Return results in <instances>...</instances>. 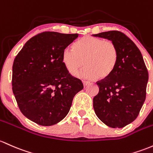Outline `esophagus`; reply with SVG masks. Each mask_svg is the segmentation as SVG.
<instances>
[{"instance_id":"34e87169","label":"esophagus","mask_w":153,"mask_h":153,"mask_svg":"<svg viewBox=\"0 0 153 153\" xmlns=\"http://www.w3.org/2000/svg\"><path fill=\"white\" fill-rule=\"evenodd\" d=\"M83 85H84V86H86L87 85L89 84L90 82L89 81H87V80H83Z\"/></svg>"}]
</instances>
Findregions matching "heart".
Wrapping results in <instances>:
<instances>
[{
	"mask_svg": "<svg viewBox=\"0 0 153 153\" xmlns=\"http://www.w3.org/2000/svg\"><path fill=\"white\" fill-rule=\"evenodd\" d=\"M118 51L116 45L110 40H103L86 36L74 45L63 50L62 62L70 73H73L86 67L82 71L75 73L78 77L94 79H105L113 73L117 62Z\"/></svg>",
	"mask_w": 153,
	"mask_h": 153,
	"instance_id": "obj_1",
	"label": "heart"
}]
</instances>
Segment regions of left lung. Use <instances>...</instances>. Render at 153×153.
<instances>
[{"mask_svg": "<svg viewBox=\"0 0 153 153\" xmlns=\"http://www.w3.org/2000/svg\"><path fill=\"white\" fill-rule=\"evenodd\" d=\"M113 41L118 51L117 62L110 77L97 82L94 97L97 116L111 128H123L138 116L146 98L148 71L135 43L120 31L93 35Z\"/></svg>", "mask_w": 153, "mask_h": 153, "instance_id": "obj_1", "label": "left lung"}]
</instances>
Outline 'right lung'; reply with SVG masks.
<instances>
[{"instance_id": "obj_1", "label": "right lung", "mask_w": 153, "mask_h": 153, "mask_svg": "<svg viewBox=\"0 0 153 153\" xmlns=\"http://www.w3.org/2000/svg\"><path fill=\"white\" fill-rule=\"evenodd\" d=\"M78 37L46 31L27 42L14 59L12 90L20 111L41 126L59 123L83 88L62 62V52Z\"/></svg>"}]
</instances>
